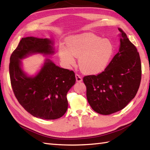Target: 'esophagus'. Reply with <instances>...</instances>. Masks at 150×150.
Instances as JSON below:
<instances>
[{"label":"esophagus","instance_id":"1","mask_svg":"<svg viewBox=\"0 0 150 150\" xmlns=\"http://www.w3.org/2000/svg\"><path fill=\"white\" fill-rule=\"evenodd\" d=\"M75 78H76V81H77V82H80L82 81V77L79 74L75 75Z\"/></svg>","mask_w":150,"mask_h":150}]
</instances>
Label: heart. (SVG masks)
<instances>
[{"label": "heart", "instance_id": "b5f03b06", "mask_svg": "<svg viewBox=\"0 0 150 150\" xmlns=\"http://www.w3.org/2000/svg\"><path fill=\"white\" fill-rule=\"evenodd\" d=\"M60 58L66 66L75 64V57H79V65L86 74H97L106 68L113 53L111 41L93 34L72 37L67 46L60 44Z\"/></svg>", "mask_w": 150, "mask_h": 150}]
</instances>
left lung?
Here are the masks:
<instances>
[{"instance_id": "8db88e82", "label": "left lung", "mask_w": 150, "mask_h": 150, "mask_svg": "<svg viewBox=\"0 0 150 150\" xmlns=\"http://www.w3.org/2000/svg\"><path fill=\"white\" fill-rule=\"evenodd\" d=\"M120 32V48L104 71L84 76L89 104L95 111L110 115L122 110L135 97L142 76L141 62L134 44Z\"/></svg>"}]
</instances>
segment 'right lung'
Segmentation results:
<instances>
[{
  "label": "right lung",
  "mask_w": 150,
  "mask_h": 150,
  "mask_svg": "<svg viewBox=\"0 0 150 150\" xmlns=\"http://www.w3.org/2000/svg\"><path fill=\"white\" fill-rule=\"evenodd\" d=\"M52 44L47 39L22 38L11 54L9 66L11 87L18 103L33 116L46 120L59 119L66 112V96L75 83V73L47 59L35 77H28L21 68L20 59L30 53L52 54Z\"/></svg>",
  "instance_id": "obj_1"
}]
</instances>
